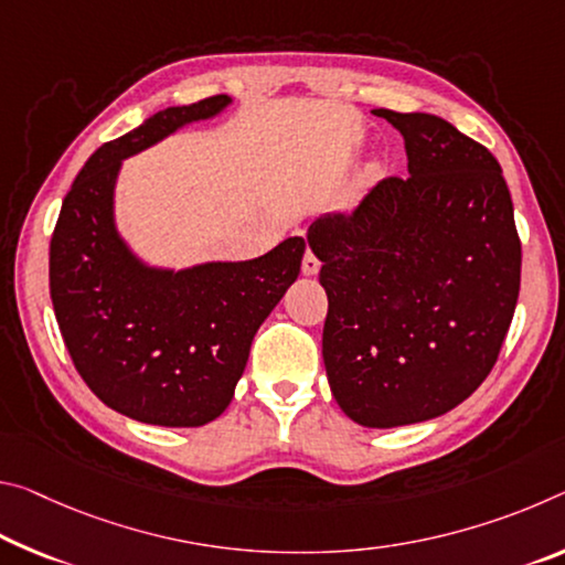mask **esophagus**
<instances>
[{"label": "esophagus", "instance_id": "obj_1", "mask_svg": "<svg viewBox=\"0 0 565 565\" xmlns=\"http://www.w3.org/2000/svg\"><path fill=\"white\" fill-rule=\"evenodd\" d=\"M319 266H321L319 258H317L315 254H311V250H307V254H303V262H301L303 276H315V274H319Z\"/></svg>", "mask_w": 565, "mask_h": 565}]
</instances>
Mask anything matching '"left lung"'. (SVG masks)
I'll list each match as a JSON object with an SVG mask.
<instances>
[{
	"mask_svg": "<svg viewBox=\"0 0 565 565\" xmlns=\"http://www.w3.org/2000/svg\"><path fill=\"white\" fill-rule=\"evenodd\" d=\"M405 138L409 178H384L307 241L329 311L331 395L364 427L440 417L498 362L521 291V238L500 163L437 115L374 110Z\"/></svg>",
	"mask_w": 565,
	"mask_h": 565,
	"instance_id": "left-lung-1",
	"label": "left lung"
}]
</instances>
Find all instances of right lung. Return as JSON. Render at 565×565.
Wrapping results in <instances>:
<instances>
[{
    "mask_svg": "<svg viewBox=\"0 0 565 565\" xmlns=\"http://www.w3.org/2000/svg\"><path fill=\"white\" fill-rule=\"evenodd\" d=\"M231 103L166 107L95 150L50 241V297L75 370L107 407L148 425L201 427L234 399L254 334L297 281L303 244L286 238L250 262L183 271L146 266L113 218L120 163Z\"/></svg>",
    "mask_w": 565,
    "mask_h": 565,
    "instance_id": "1",
    "label": "right lung"
}]
</instances>
